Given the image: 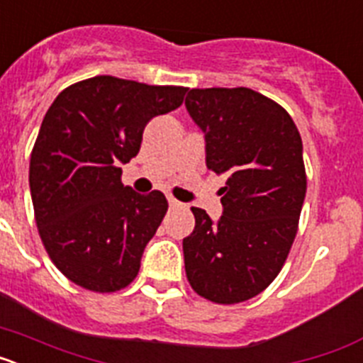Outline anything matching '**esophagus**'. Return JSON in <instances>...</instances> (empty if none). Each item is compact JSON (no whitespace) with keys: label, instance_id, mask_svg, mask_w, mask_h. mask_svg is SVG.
I'll list each match as a JSON object with an SVG mask.
<instances>
[{"label":"esophagus","instance_id":"1","mask_svg":"<svg viewBox=\"0 0 363 363\" xmlns=\"http://www.w3.org/2000/svg\"><path fill=\"white\" fill-rule=\"evenodd\" d=\"M169 205H171V207H179V201L176 200V198H172V196H169Z\"/></svg>","mask_w":363,"mask_h":363}]
</instances>
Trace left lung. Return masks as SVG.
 <instances>
[{"label":"left lung","instance_id":"1","mask_svg":"<svg viewBox=\"0 0 363 363\" xmlns=\"http://www.w3.org/2000/svg\"><path fill=\"white\" fill-rule=\"evenodd\" d=\"M185 107L205 133L207 167L229 176L216 223L191 209L185 274L205 300L240 303L267 289L293 247L307 189L301 138L289 112L247 86L191 89Z\"/></svg>","mask_w":363,"mask_h":363}]
</instances>
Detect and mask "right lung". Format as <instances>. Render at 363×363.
<instances>
[{"label":"right lung","instance_id":"add662e5","mask_svg":"<svg viewBox=\"0 0 363 363\" xmlns=\"http://www.w3.org/2000/svg\"><path fill=\"white\" fill-rule=\"evenodd\" d=\"M187 86L94 76L63 89L32 147L28 185L45 251L92 293H116L140 271L165 216L163 192L121 184V163L140 152L154 116L182 105Z\"/></svg>","mask_w":363,"mask_h":363}]
</instances>
